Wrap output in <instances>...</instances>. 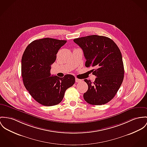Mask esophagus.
Wrapping results in <instances>:
<instances>
[{"instance_id":"obj_1","label":"esophagus","mask_w":147,"mask_h":147,"mask_svg":"<svg viewBox=\"0 0 147 147\" xmlns=\"http://www.w3.org/2000/svg\"><path fill=\"white\" fill-rule=\"evenodd\" d=\"M76 82L77 83H79L80 82H82V80L81 79H78V78H76Z\"/></svg>"}]
</instances>
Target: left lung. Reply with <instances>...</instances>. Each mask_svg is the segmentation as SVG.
Returning <instances> with one entry per match:
<instances>
[{
	"label": "left lung",
	"mask_w": 147,
	"mask_h": 147,
	"mask_svg": "<svg viewBox=\"0 0 147 147\" xmlns=\"http://www.w3.org/2000/svg\"><path fill=\"white\" fill-rule=\"evenodd\" d=\"M83 50L86 67H96L92 74L94 82L84 79L88 86L83 98L93 105H102L111 101L120 88L124 74L121 51L113 40L106 36L90 35L74 39Z\"/></svg>",
	"instance_id": "1"
}]
</instances>
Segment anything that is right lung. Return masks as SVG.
I'll use <instances>...</instances> for the list:
<instances>
[{"label": "right lung", "instance_id": "right-lung-1", "mask_svg": "<svg viewBox=\"0 0 147 147\" xmlns=\"http://www.w3.org/2000/svg\"><path fill=\"white\" fill-rule=\"evenodd\" d=\"M66 42L51 38L36 40L23 53L21 72L24 86L34 100L44 106L59 104L65 90L75 83V77L71 74L59 78L50 74L59 50Z\"/></svg>", "mask_w": 147, "mask_h": 147}]
</instances>
